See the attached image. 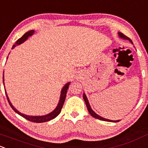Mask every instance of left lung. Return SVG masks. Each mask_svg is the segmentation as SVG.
I'll return each instance as SVG.
<instances>
[{"label":"left lung","instance_id":"left-lung-1","mask_svg":"<svg viewBox=\"0 0 148 148\" xmlns=\"http://www.w3.org/2000/svg\"><path fill=\"white\" fill-rule=\"evenodd\" d=\"M119 37H121V38L124 39V40H129V41H130V42L133 43L132 40H130V39L129 38V37H127V36H125V35H123V34L121 33V32H119ZM83 98H84V100L85 103H86V107H87V109H88V113H89L90 114H91V116H93V117L96 118V119H97L101 120V121H108V122H115V123H116V122H119V121H112V120L104 119V118H103V117H101V116H99V115H98V114H96V113H95V112L93 111L92 109H91V106H90L89 103H88V99H87V97H86V94H85L84 93V94H83Z\"/></svg>","mask_w":148,"mask_h":148}]
</instances>
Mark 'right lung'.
<instances>
[{"label": "right lung", "instance_id": "right-lung-1", "mask_svg": "<svg viewBox=\"0 0 148 148\" xmlns=\"http://www.w3.org/2000/svg\"><path fill=\"white\" fill-rule=\"evenodd\" d=\"M34 32H35V31L34 30H29V31H28V32H26V33H25L24 35H23V37H21V38L18 39V40H17L16 42H15V45H14L12 46V49H13L14 47H15V46L16 45H21L23 42H24L25 41V40H27V39L28 38L29 36H32V35H33ZM7 59H8V57H7ZM3 84H4V76L3 77ZM69 84H70V82H68V83L64 85V86L62 88V89L61 91V95H60V101H59L58 105H57V106L56 107L55 109H54L52 112H51L50 113H49V114H47V115H45V116H27V115H25V114H23V113H21V112L17 111L16 108H15V107L12 105V103H10V100H9L8 96L7 93H6V91H5V94H6V97H7V99H8V101L9 104H10V107H11V108H12V110H13L15 113H17L18 114H19L20 116H21L22 117L25 118V119L31 121V122L44 123V122H47V121H50V120H52V119H54V118H56L59 114H60V112H61V111H62V106H63V105H64V103L65 98H66V92H67V90H68V88H69Z\"/></svg>", "mask_w": 148, "mask_h": 148}]
</instances>
